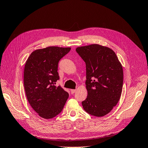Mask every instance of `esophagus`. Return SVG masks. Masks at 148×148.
<instances>
[{
    "label": "esophagus",
    "mask_w": 148,
    "mask_h": 148,
    "mask_svg": "<svg viewBox=\"0 0 148 148\" xmlns=\"http://www.w3.org/2000/svg\"><path fill=\"white\" fill-rule=\"evenodd\" d=\"M70 92L73 95V94H74L76 92V89H70Z\"/></svg>",
    "instance_id": "34e87169"
}]
</instances>
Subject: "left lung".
Here are the masks:
<instances>
[{"mask_svg":"<svg viewBox=\"0 0 148 148\" xmlns=\"http://www.w3.org/2000/svg\"><path fill=\"white\" fill-rule=\"evenodd\" d=\"M76 51L86 64L88 91L82 101L89 114L102 117L118 103L122 91V66L111 49L99 44L77 47Z\"/></svg>","mask_w":148,"mask_h":148,"instance_id":"obj_1","label":"left lung"}]
</instances>
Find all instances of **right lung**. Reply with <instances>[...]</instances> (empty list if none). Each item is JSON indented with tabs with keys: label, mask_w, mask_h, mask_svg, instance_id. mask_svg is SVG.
<instances>
[{
	"label": "right lung",
	"mask_w": 148,
	"mask_h": 148,
	"mask_svg": "<svg viewBox=\"0 0 148 148\" xmlns=\"http://www.w3.org/2000/svg\"><path fill=\"white\" fill-rule=\"evenodd\" d=\"M71 48L48 47L31 53L24 70V87L31 106L40 117L49 119L59 114L69 93L56 83L59 79L58 65Z\"/></svg>",
	"instance_id": "add662e5"
}]
</instances>
